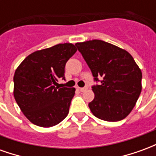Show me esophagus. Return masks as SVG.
Returning <instances> with one entry per match:
<instances>
[{"mask_svg":"<svg viewBox=\"0 0 156 156\" xmlns=\"http://www.w3.org/2000/svg\"><path fill=\"white\" fill-rule=\"evenodd\" d=\"M78 89H79L81 92H84L88 89V88H86V87H84V88H78Z\"/></svg>","mask_w":156,"mask_h":156,"instance_id":"esophagus-1","label":"esophagus"}]
</instances>
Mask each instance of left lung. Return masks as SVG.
<instances>
[{
	"label": "left lung",
	"mask_w": 156,
	"mask_h": 156,
	"mask_svg": "<svg viewBox=\"0 0 156 156\" xmlns=\"http://www.w3.org/2000/svg\"><path fill=\"white\" fill-rule=\"evenodd\" d=\"M75 46L90 68L95 82L94 98L88 107L95 117L109 122L124 119L141 93L142 73L127 51L101 40ZM102 78L101 80L98 78Z\"/></svg>",
	"instance_id": "left-lung-1"
}]
</instances>
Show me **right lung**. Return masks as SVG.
<instances>
[{"mask_svg": "<svg viewBox=\"0 0 156 156\" xmlns=\"http://www.w3.org/2000/svg\"><path fill=\"white\" fill-rule=\"evenodd\" d=\"M77 51L72 43L32 52L16 68L14 97L26 117L40 127H51L67 117L74 88H58L65 65Z\"/></svg>", "mask_w": 156, "mask_h": 156, "instance_id": "right-lung-1", "label": "right lung"}]
</instances>
